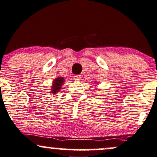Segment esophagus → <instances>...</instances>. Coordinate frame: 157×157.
<instances>
[{"mask_svg": "<svg viewBox=\"0 0 157 157\" xmlns=\"http://www.w3.org/2000/svg\"><path fill=\"white\" fill-rule=\"evenodd\" d=\"M73 78L75 81H80L81 80V75H75Z\"/></svg>", "mask_w": 157, "mask_h": 157, "instance_id": "1", "label": "esophagus"}]
</instances>
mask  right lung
<instances>
[{
	"mask_svg": "<svg viewBox=\"0 0 157 157\" xmlns=\"http://www.w3.org/2000/svg\"><path fill=\"white\" fill-rule=\"evenodd\" d=\"M64 82L63 77H58L57 78H56L53 80L52 82V88H51V94H58V92H59V90L61 89V86L63 85Z\"/></svg>",
	"mask_w": 157,
	"mask_h": 157,
	"instance_id": "right-lung-1",
	"label": "right lung"
}]
</instances>
